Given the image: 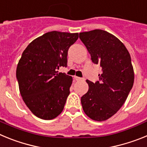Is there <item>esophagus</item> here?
Wrapping results in <instances>:
<instances>
[{
  "label": "esophagus",
  "instance_id": "esophagus-1",
  "mask_svg": "<svg viewBox=\"0 0 147 147\" xmlns=\"http://www.w3.org/2000/svg\"><path fill=\"white\" fill-rule=\"evenodd\" d=\"M74 79L76 81H82V79L80 77H78V76H74Z\"/></svg>",
  "mask_w": 147,
  "mask_h": 147
}]
</instances>
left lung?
<instances>
[{
	"label": "left lung",
	"instance_id": "obj_1",
	"mask_svg": "<svg viewBox=\"0 0 147 147\" xmlns=\"http://www.w3.org/2000/svg\"><path fill=\"white\" fill-rule=\"evenodd\" d=\"M94 64L102 73L99 81L86 80L88 91L81 97L85 113L97 121L112 117L127 99L134 83V71L129 51L120 40L101 29L80 33Z\"/></svg>",
	"mask_w": 147,
	"mask_h": 147
}]
</instances>
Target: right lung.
Masks as SVG:
<instances>
[{
  "mask_svg": "<svg viewBox=\"0 0 147 147\" xmlns=\"http://www.w3.org/2000/svg\"><path fill=\"white\" fill-rule=\"evenodd\" d=\"M78 37V33L47 32L30 42L22 54L16 71L20 93L40 119H55L63 110L73 79L57 70L67 66V51Z\"/></svg>",
  "mask_w": 147,
  "mask_h": 147,
  "instance_id": "right-lung-1",
  "label": "right lung"
}]
</instances>
